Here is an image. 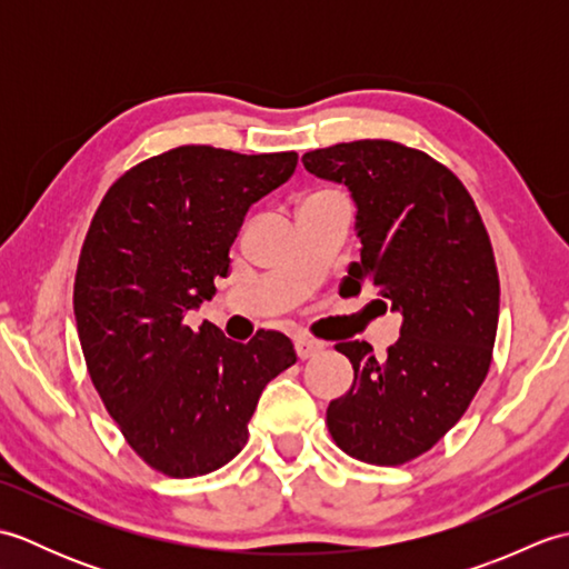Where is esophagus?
Here are the masks:
<instances>
[{
	"mask_svg": "<svg viewBox=\"0 0 569 569\" xmlns=\"http://www.w3.org/2000/svg\"><path fill=\"white\" fill-rule=\"evenodd\" d=\"M325 349V345L322 342H318V340H312V337H306V335H300V337H296V352H298V357L300 359H310V357H316V355H320Z\"/></svg>",
	"mask_w": 569,
	"mask_h": 569,
	"instance_id": "1",
	"label": "esophagus"
}]
</instances>
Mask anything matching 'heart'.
Segmentation results:
<instances>
[{"label":"heart","mask_w":569,"mask_h":569,"mask_svg":"<svg viewBox=\"0 0 569 569\" xmlns=\"http://www.w3.org/2000/svg\"><path fill=\"white\" fill-rule=\"evenodd\" d=\"M316 196H325V192H316ZM312 198V196H310Z\"/></svg>","instance_id":"1"}]
</instances>
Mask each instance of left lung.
I'll return each mask as SVG.
<instances>
[{
  "instance_id": "left-lung-1",
  "label": "left lung",
  "mask_w": 569,
  "mask_h": 569,
  "mask_svg": "<svg viewBox=\"0 0 569 569\" xmlns=\"http://www.w3.org/2000/svg\"><path fill=\"white\" fill-rule=\"evenodd\" d=\"M306 171L352 190L361 261L342 283L369 286L403 316L401 337L335 345L355 369L330 403L335 445L367 465L426 455L485 383L499 325V271L475 200L450 168L391 139H359L303 156Z\"/></svg>"
}]
</instances>
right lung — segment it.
Returning a JSON list of instances; mask_svg holds the SVG:
<instances>
[{"mask_svg":"<svg viewBox=\"0 0 569 569\" xmlns=\"http://www.w3.org/2000/svg\"><path fill=\"white\" fill-rule=\"evenodd\" d=\"M296 166V151H163L114 180L84 234L72 286L84 365L131 450L166 477H202L237 457L266 383L296 365L283 332L239 345L186 320L229 276L249 204Z\"/></svg>","mask_w":569,"mask_h":569,"instance_id":"obj_1","label":"right lung"}]
</instances>
